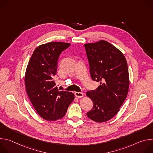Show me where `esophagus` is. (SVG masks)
Segmentation results:
<instances>
[{"label": "esophagus", "instance_id": "1", "mask_svg": "<svg viewBox=\"0 0 153 153\" xmlns=\"http://www.w3.org/2000/svg\"><path fill=\"white\" fill-rule=\"evenodd\" d=\"M74 94H75V96L79 98H81L83 96V93L82 92H76Z\"/></svg>", "mask_w": 153, "mask_h": 153}]
</instances>
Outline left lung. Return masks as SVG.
Wrapping results in <instances>:
<instances>
[{
	"label": "left lung",
	"instance_id": "left-lung-1",
	"mask_svg": "<svg viewBox=\"0 0 153 153\" xmlns=\"http://www.w3.org/2000/svg\"><path fill=\"white\" fill-rule=\"evenodd\" d=\"M84 46L91 77L100 82L96 90L86 92L94 104L86 114L94 122H106L117 114L126 97L129 84L127 62L122 53L105 40Z\"/></svg>",
	"mask_w": 153,
	"mask_h": 153
}]
</instances>
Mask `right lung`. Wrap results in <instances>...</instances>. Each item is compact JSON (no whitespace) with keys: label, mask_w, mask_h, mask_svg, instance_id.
<instances>
[{"label":"right lung","mask_w":153,"mask_h":153,"mask_svg":"<svg viewBox=\"0 0 153 153\" xmlns=\"http://www.w3.org/2000/svg\"><path fill=\"white\" fill-rule=\"evenodd\" d=\"M70 45L54 42L39 46L27 68L25 83L27 94L37 113L47 120L62 118L74 99L73 93L60 91L53 80L59 56Z\"/></svg>","instance_id":"right-lung-1"}]
</instances>
